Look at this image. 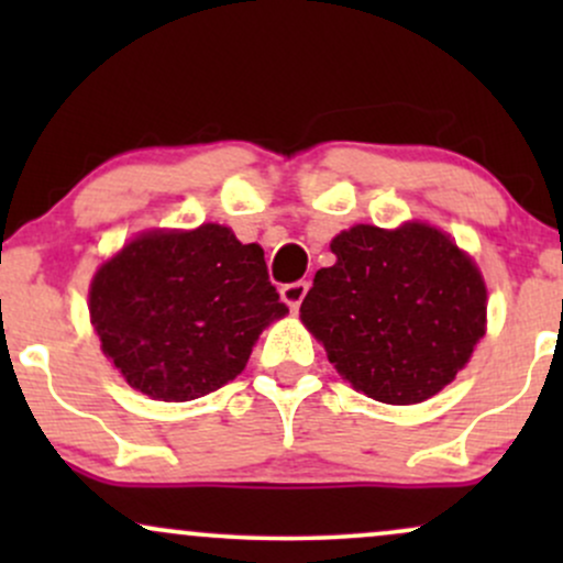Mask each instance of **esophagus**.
<instances>
[{
    "instance_id": "34e87169",
    "label": "esophagus",
    "mask_w": 563,
    "mask_h": 563,
    "mask_svg": "<svg viewBox=\"0 0 563 563\" xmlns=\"http://www.w3.org/2000/svg\"><path fill=\"white\" fill-rule=\"evenodd\" d=\"M307 290H309V283L307 280H296V283H286V286L280 288V296H283V301H286L290 309H299L301 301H303V296H307Z\"/></svg>"
}]
</instances>
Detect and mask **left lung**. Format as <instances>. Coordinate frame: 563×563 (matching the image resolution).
<instances>
[{
    "instance_id": "left-lung-1",
    "label": "left lung",
    "mask_w": 563,
    "mask_h": 563,
    "mask_svg": "<svg viewBox=\"0 0 563 563\" xmlns=\"http://www.w3.org/2000/svg\"><path fill=\"white\" fill-rule=\"evenodd\" d=\"M301 320L349 384L386 405L434 397L484 335L487 288L476 264L429 224H373L333 238Z\"/></svg>"
}]
</instances>
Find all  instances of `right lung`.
<instances>
[{
	"instance_id": "right-lung-1",
	"label": "right lung",
	"mask_w": 563,
	"mask_h": 563,
	"mask_svg": "<svg viewBox=\"0 0 563 563\" xmlns=\"http://www.w3.org/2000/svg\"><path fill=\"white\" fill-rule=\"evenodd\" d=\"M288 312L264 251L222 224L147 232L97 269L89 314L129 386L164 402L217 391Z\"/></svg>"
}]
</instances>
